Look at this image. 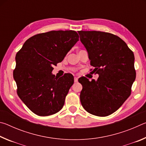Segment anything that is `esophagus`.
<instances>
[{
    "label": "esophagus",
    "mask_w": 146,
    "mask_h": 146,
    "mask_svg": "<svg viewBox=\"0 0 146 146\" xmlns=\"http://www.w3.org/2000/svg\"><path fill=\"white\" fill-rule=\"evenodd\" d=\"M78 77L77 76H75V77H74V81H75V82H76L78 81Z\"/></svg>",
    "instance_id": "esophagus-1"
}]
</instances>
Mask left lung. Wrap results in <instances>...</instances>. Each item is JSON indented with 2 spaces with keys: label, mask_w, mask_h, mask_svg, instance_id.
<instances>
[{
  "label": "left lung",
  "mask_w": 146,
  "mask_h": 146,
  "mask_svg": "<svg viewBox=\"0 0 146 146\" xmlns=\"http://www.w3.org/2000/svg\"><path fill=\"white\" fill-rule=\"evenodd\" d=\"M95 67L97 80L78 79L80 98L88 113L106 117L116 111L129 97L136 78L135 56L124 41L115 35L98 31H78Z\"/></svg>",
  "instance_id": "1"
}]
</instances>
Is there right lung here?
<instances>
[{
	"label": "right lung",
	"mask_w": 146,
	"mask_h": 146,
	"mask_svg": "<svg viewBox=\"0 0 146 146\" xmlns=\"http://www.w3.org/2000/svg\"><path fill=\"white\" fill-rule=\"evenodd\" d=\"M78 38L73 30L39 33L28 39L17 52L13 71L17 95L35 114L45 117L62 108L73 76L66 73L58 79L51 71Z\"/></svg>",
	"instance_id": "obj_1"
}]
</instances>
